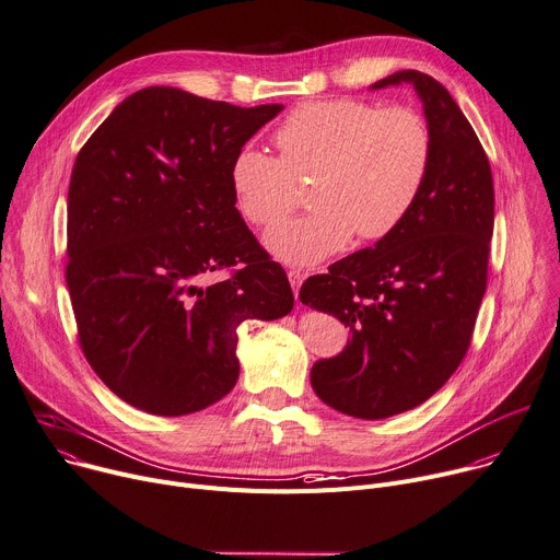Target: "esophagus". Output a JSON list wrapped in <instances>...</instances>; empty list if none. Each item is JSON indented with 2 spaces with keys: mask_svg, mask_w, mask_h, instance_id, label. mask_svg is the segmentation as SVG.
<instances>
[{
  "mask_svg": "<svg viewBox=\"0 0 560 560\" xmlns=\"http://www.w3.org/2000/svg\"><path fill=\"white\" fill-rule=\"evenodd\" d=\"M287 276H289V284H291V289H293V295H295V300H298V291H300V284H303V280H305V273L298 271V269H289Z\"/></svg>",
  "mask_w": 560,
  "mask_h": 560,
  "instance_id": "obj_1",
  "label": "esophagus"
}]
</instances>
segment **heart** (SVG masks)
Returning <instances> with one entry per match:
<instances>
[{
    "instance_id": "1",
    "label": "heart",
    "mask_w": 560,
    "mask_h": 560,
    "mask_svg": "<svg viewBox=\"0 0 560 560\" xmlns=\"http://www.w3.org/2000/svg\"><path fill=\"white\" fill-rule=\"evenodd\" d=\"M280 159L244 145L231 161L235 208L255 226L291 212L295 182L312 179L307 218L265 235L267 248L289 265H316L346 248L354 233L381 240L415 208L433 154L425 120L406 107L334 98L293 109L276 132Z\"/></svg>"
}]
</instances>
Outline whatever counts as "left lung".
Listing matches in <instances>:
<instances>
[{
    "label": "left lung",
    "instance_id": "obj_1",
    "mask_svg": "<svg viewBox=\"0 0 560 560\" xmlns=\"http://www.w3.org/2000/svg\"><path fill=\"white\" fill-rule=\"evenodd\" d=\"M412 84L433 139L423 190L404 224L300 287V303L350 327L348 346L312 368L334 410L385 419L433 397L462 363L487 291L493 177L444 84L397 71L370 90Z\"/></svg>",
    "mask_w": 560,
    "mask_h": 560
}]
</instances>
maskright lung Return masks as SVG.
<instances>
[{
  "label": "right lung",
  "instance_id": "right-lung-1",
  "mask_svg": "<svg viewBox=\"0 0 560 560\" xmlns=\"http://www.w3.org/2000/svg\"><path fill=\"white\" fill-rule=\"evenodd\" d=\"M282 109L145 88L75 156L67 287L80 348L125 404L161 417L212 406L240 376L237 327L291 312L289 280L229 179L237 150ZM229 266L241 269L207 282Z\"/></svg>",
  "mask_w": 560,
  "mask_h": 560
}]
</instances>
